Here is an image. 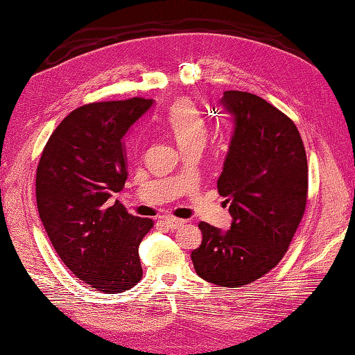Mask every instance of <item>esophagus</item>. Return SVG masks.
I'll use <instances>...</instances> for the list:
<instances>
[{"label":"esophagus","instance_id":"obj_1","mask_svg":"<svg viewBox=\"0 0 355 355\" xmlns=\"http://www.w3.org/2000/svg\"><path fill=\"white\" fill-rule=\"evenodd\" d=\"M162 222H164V225L170 230H178L185 223V220L178 219V218H165V219H162Z\"/></svg>","mask_w":355,"mask_h":355}]
</instances>
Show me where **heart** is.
I'll list each match as a JSON object with an SVG mask.
<instances>
[{"mask_svg":"<svg viewBox=\"0 0 355 355\" xmlns=\"http://www.w3.org/2000/svg\"><path fill=\"white\" fill-rule=\"evenodd\" d=\"M165 127L176 137L180 148L204 147L208 139L207 121L188 99H179L171 105L165 118Z\"/></svg>","mask_w":355,"mask_h":355,"instance_id":"heart-1","label":"heart"}]
</instances>
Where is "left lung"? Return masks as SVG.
I'll use <instances>...</instances> for the list:
<instances>
[{
  "mask_svg": "<svg viewBox=\"0 0 355 355\" xmlns=\"http://www.w3.org/2000/svg\"><path fill=\"white\" fill-rule=\"evenodd\" d=\"M222 105L234 133L218 191L230 202L231 228L200 222V247L191 251L198 276L209 284L250 285L288 251L308 198V162L297 127L279 108L247 92L228 90Z\"/></svg>",
  "mask_w": 355,
  "mask_h": 355,
  "instance_id": "obj_1",
  "label": "left lung"
}]
</instances>
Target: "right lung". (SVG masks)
Wrapping results in <instances>:
<instances>
[{
	"label": "right lung",
	"instance_id": "add662e5",
	"mask_svg": "<svg viewBox=\"0 0 355 355\" xmlns=\"http://www.w3.org/2000/svg\"><path fill=\"white\" fill-rule=\"evenodd\" d=\"M153 99L92 103L67 114L49 137L36 170L42 225L64 265L105 294L124 293L142 277L139 243L153 220L112 202L127 180L128 128Z\"/></svg>",
	"mask_w": 355,
	"mask_h": 355
}]
</instances>
